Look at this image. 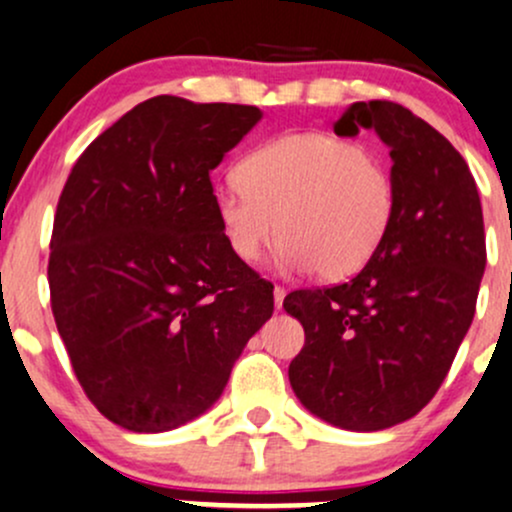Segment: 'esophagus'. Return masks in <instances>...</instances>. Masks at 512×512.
Instances as JSON below:
<instances>
[{"mask_svg":"<svg viewBox=\"0 0 512 512\" xmlns=\"http://www.w3.org/2000/svg\"><path fill=\"white\" fill-rule=\"evenodd\" d=\"M284 296H286L284 286H274V306L282 308L284 306Z\"/></svg>","mask_w":512,"mask_h":512,"instance_id":"34e87169","label":"esophagus"}]
</instances>
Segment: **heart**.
Segmentation results:
<instances>
[{
    "instance_id": "b5f03b06",
    "label": "heart",
    "mask_w": 512,
    "mask_h": 512,
    "mask_svg": "<svg viewBox=\"0 0 512 512\" xmlns=\"http://www.w3.org/2000/svg\"><path fill=\"white\" fill-rule=\"evenodd\" d=\"M240 178L216 189L223 233L245 262L282 238L286 272L350 277L372 260L396 211L386 162L328 133H286L257 145Z\"/></svg>"
}]
</instances>
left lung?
<instances>
[{"mask_svg":"<svg viewBox=\"0 0 512 512\" xmlns=\"http://www.w3.org/2000/svg\"><path fill=\"white\" fill-rule=\"evenodd\" d=\"M333 128H374L389 145L396 211L350 282L284 299L306 333L289 381L320 420L374 432L423 411L445 381L486 269L484 213L464 157L406 106L357 101Z\"/></svg>","mask_w":512,"mask_h":512,"instance_id":"obj_1","label":"left lung"}]
</instances>
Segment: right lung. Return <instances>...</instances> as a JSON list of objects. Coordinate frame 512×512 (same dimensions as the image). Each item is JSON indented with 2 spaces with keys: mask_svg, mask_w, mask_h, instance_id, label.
I'll list each match as a JSON object with an SVG mask.
<instances>
[{
  "mask_svg": "<svg viewBox=\"0 0 512 512\" xmlns=\"http://www.w3.org/2000/svg\"><path fill=\"white\" fill-rule=\"evenodd\" d=\"M257 106L160 94L77 157L53 221L55 325L89 401L133 432H165L218 401L274 286L233 252L211 170Z\"/></svg>",
  "mask_w": 512,
  "mask_h": 512,
  "instance_id": "add662e5",
  "label": "right lung"
}]
</instances>
